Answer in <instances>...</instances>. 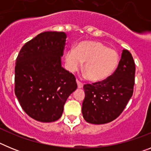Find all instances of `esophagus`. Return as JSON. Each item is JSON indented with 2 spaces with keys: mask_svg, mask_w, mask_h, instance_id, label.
Masks as SVG:
<instances>
[{
  "mask_svg": "<svg viewBox=\"0 0 151 151\" xmlns=\"http://www.w3.org/2000/svg\"><path fill=\"white\" fill-rule=\"evenodd\" d=\"M76 82H77V84H78V88H83V83L80 82L79 80H77Z\"/></svg>",
  "mask_w": 151,
  "mask_h": 151,
  "instance_id": "34e87169",
  "label": "esophagus"
}]
</instances>
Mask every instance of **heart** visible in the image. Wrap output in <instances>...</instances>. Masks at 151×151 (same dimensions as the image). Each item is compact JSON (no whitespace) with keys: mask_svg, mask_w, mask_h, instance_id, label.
<instances>
[{"mask_svg":"<svg viewBox=\"0 0 151 151\" xmlns=\"http://www.w3.org/2000/svg\"><path fill=\"white\" fill-rule=\"evenodd\" d=\"M65 60L70 71H76L85 62L83 71L88 79L102 81L110 76L119 63L118 53L97 41H84L76 49L68 50Z\"/></svg>","mask_w":151,"mask_h":151,"instance_id":"1","label":"heart"}]
</instances>
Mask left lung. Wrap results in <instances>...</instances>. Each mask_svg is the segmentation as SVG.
<instances>
[{
  "mask_svg": "<svg viewBox=\"0 0 151 151\" xmlns=\"http://www.w3.org/2000/svg\"><path fill=\"white\" fill-rule=\"evenodd\" d=\"M135 65L128 50H123L115 72L106 79L84 85L82 112L86 122L105 124L120 115L133 94Z\"/></svg>",
  "mask_w": 151,
  "mask_h": 151,
  "instance_id": "obj_1",
  "label": "left lung"
}]
</instances>
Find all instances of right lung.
I'll list each match as a JSON object with an SVG mask.
<instances>
[{
	"label": "right lung",
	"mask_w": 151,
	"mask_h": 151,
	"mask_svg": "<svg viewBox=\"0 0 151 151\" xmlns=\"http://www.w3.org/2000/svg\"><path fill=\"white\" fill-rule=\"evenodd\" d=\"M66 35L45 32L23 45L15 66V94L23 110L35 120L59 119L76 77L61 66Z\"/></svg>",
	"instance_id": "1"
}]
</instances>
